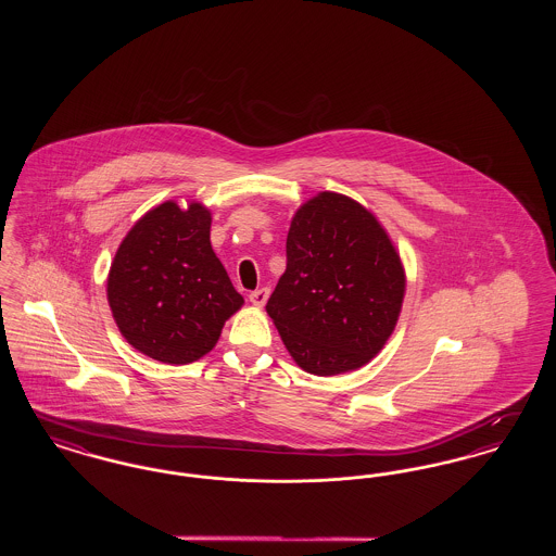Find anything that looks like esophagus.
Wrapping results in <instances>:
<instances>
[{"mask_svg": "<svg viewBox=\"0 0 556 556\" xmlns=\"http://www.w3.org/2000/svg\"><path fill=\"white\" fill-rule=\"evenodd\" d=\"M268 300V288H261V290H254L250 293V302L258 308H263Z\"/></svg>", "mask_w": 556, "mask_h": 556, "instance_id": "1", "label": "esophagus"}]
</instances>
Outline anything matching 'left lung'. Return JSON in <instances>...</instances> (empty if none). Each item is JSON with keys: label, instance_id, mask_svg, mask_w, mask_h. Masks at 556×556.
Listing matches in <instances>:
<instances>
[{"label": "left lung", "instance_id": "obj_1", "mask_svg": "<svg viewBox=\"0 0 556 556\" xmlns=\"http://www.w3.org/2000/svg\"><path fill=\"white\" fill-rule=\"evenodd\" d=\"M406 273L361 202L320 191L291 216L288 266L266 302L295 365L318 377L361 369L396 329Z\"/></svg>", "mask_w": 556, "mask_h": 556}]
</instances>
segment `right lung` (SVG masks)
<instances>
[{
    "instance_id": "add662e5",
    "label": "right lung",
    "mask_w": 556,
    "mask_h": 556,
    "mask_svg": "<svg viewBox=\"0 0 556 556\" xmlns=\"http://www.w3.org/2000/svg\"><path fill=\"white\" fill-rule=\"evenodd\" d=\"M202 202L166 200L121 241L108 273V304L129 344L166 365L208 354L223 325L243 306L211 245Z\"/></svg>"
}]
</instances>
